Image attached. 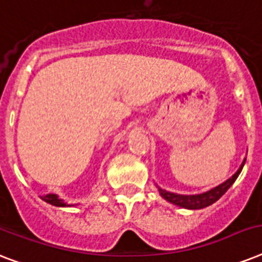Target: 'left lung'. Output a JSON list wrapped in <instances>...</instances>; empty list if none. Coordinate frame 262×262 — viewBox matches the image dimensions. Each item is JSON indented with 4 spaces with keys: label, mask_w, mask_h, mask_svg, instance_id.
Returning a JSON list of instances; mask_svg holds the SVG:
<instances>
[{
    "label": "left lung",
    "mask_w": 262,
    "mask_h": 262,
    "mask_svg": "<svg viewBox=\"0 0 262 262\" xmlns=\"http://www.w3.org/2000/svg\"><path fill=\"white\" fill-rule=\"evenodd\" d=\"M244 164L245 160L244 163L241 164V167L238 168V171L232 175L231 178H228L226 182L220 183L219 186L213 187L211 190L205 191V193H201V194H177V193H170V191L167 190H163V189H160V187H158V189H159L160 195H162L164 200H167L168 203L174 204V205H178V207L186 208V209H201V208L209 207V205H212L213 203H216V201L230 189V186L235 182V179L238 178V175L242 171Z\"/></svg>",
    "instance_id": "obj_1"
}]
</instances>
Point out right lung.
Instances as JSON below:
<instances>
[{
  "label": "right lung",
  "instance_id": "add662e5",
  "mask_svg": "<svg viewBox=\"0 0 262 262\" xmlns=\"http://www.w3.org/2000/svg\"><path fill=\"white\" fill-rule=\"evenodd\" d=\"M43 201H46V203L51 204V205H54V207H69L67 203H63L62 200L58 199V195L57 194H46L42 197Z\"/></svg>",
  "mask_w": 262,
  "mask_h": 262
}]
</instances>
